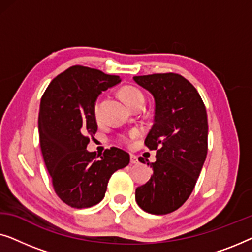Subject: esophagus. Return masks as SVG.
Masks as SVG:
<instances>
[{
	"label": "esophagus",
	"mask_w": 252,
	"mask_h": 252,
	"mask_svg": "<svg viewBox=\"0 0 252 252\" xmlns=\"http://www.w3.org/2000/svg\"><path fill=\"white\" fill-rule=\"evenodd\" d=\"M139 163V159L135 155H130V164H137Z\"/></svg>",
	"instance_id": "esophagus-1"
}]
</instances>
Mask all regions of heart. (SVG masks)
<instances>
[{
  "label": "heart",
  "mask_w": 252,
  "mask_h": 252,
  "mask_svg": "<svg viewBox=\"0 0 252 252\" xmlns=\"http://www.w3.org/2000/svg\"><path fill=\"white\" fill-rule=\"evenodd\" d=\"M120 95H122L124 101L126 102V104L128 105L130 109H132L134 105L139 104V103H144L143 93L141 92L140 89L133 87V86H125V87L122 88V91H120ZM93 113H94V117L96 119L99 118L98 101H96V103L94 104ZM137 135H139V133H137L136 130H130V132L122 134V135L119 136V141L124 144H129Z\"/></svg>",
  "instance_id": "heart-1"
}]
</instances>
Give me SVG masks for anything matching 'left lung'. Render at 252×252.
<instances>
[{
  "mask_svg": "<svg viewBox=\"0 0 252 252\" xmlns=\"http://www.w3.org/2000/svg\"><path fill=\"white\" fill-rule=\"evenodd\" d=\"M134 80L155 98L154 125L144 144L156 150L153 175L136 188L135 199L143 211L167 215L187 201L197 182L208 154V115L198 92L180 74L154 73Z\"/></svg>",
  "mask_w": 252,
  "mask_h": 252,
  "instance_id": "1",
  "label": "left lung"
}]
</instances>
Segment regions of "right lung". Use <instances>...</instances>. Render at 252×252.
<instances>
[{
  "mask_svg": "<svg viewBox=\"0 0 252 252\" xmlns=\"http://www.w3.org/2000/svg\"><path fill=\"white\" fill-rule=\"evenodd\" d=\"M118 82V75L74 65L53 79L41 97V153L55 192L71 208L101 202L111 175L129 163V155L119 148L103 155L86 149L97 130L93 113L96 98Z\"/></svg>",
  "mask_w": 252,
  "mask_h": 252,
  "instance_id": "obj_1",
  "label": "right lung"
}]
</instances>
